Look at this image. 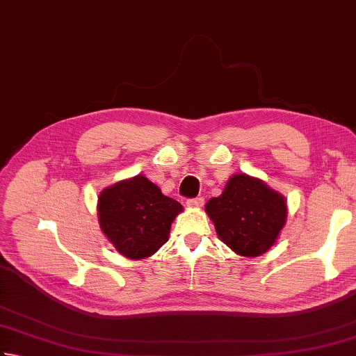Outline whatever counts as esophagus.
<instances>
[{"mask_svg": "<svg viewBox=\"0 0 356 356\" xmlns=\"http://www.w3.org/2000/svg\"><path fill=\"white\" fill-rule=\"evenodd\" d=\"M204 197H194V199H188L186 200V205L188 207H193V208H199L204 205Z\"/></svg>", "mask_w": 356, "mask_h": 356, "instance_id": "obj_1", "label": "esophagus"}]
</instances>
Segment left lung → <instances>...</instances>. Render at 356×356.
<instances>
[{"label":"left lung","mask_w":356,"mask_h":356,"mask_svg":"<svg viewBox=\"0 0 356 356\" xmlns=\"http://www.w3.org/2000/svg\"><path fill=\"white\" fill-rule=\"evenodd\" d=\"M219 239L234 253L261 256L275 245L287 220V200L247 174L229 177L219 197L207 202Z\"/></svg>","instance_id":"1"}]
</instances>
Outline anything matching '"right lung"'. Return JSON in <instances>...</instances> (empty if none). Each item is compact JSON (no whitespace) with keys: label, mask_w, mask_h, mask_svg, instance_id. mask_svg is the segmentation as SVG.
Listing matches in <instances>:
<instances>
[{"label":"right lung","mask_w":356,"mask_h":356,"mask_svg":"<svg viewBox=\"0 0 356 356\" xmlns=\"http://www.w3.org/2000/svg\"><path fill=\"white\" fill-rule=\"evenodd\" d=\"M182 210L142 174L104 188L97 204L102 232L129 259L154 254L168 241L172 220Z\"/></svg>","instance_id":"add662e5"}]
</instances>
